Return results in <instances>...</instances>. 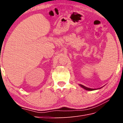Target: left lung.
<instances>
[{
    "label": "left lung",
    "mask_w": 123,
    "mask_h": 123,
    "mask_svg": "<svg viewBox=\"0 0 123 123\" xmlns=\"http://www.w3.org/2000/svg\"><path fill=\"white\" fill-rule=\"evenodd\" d=\"M81 87H82V88L86 90H88V91H92V90H98V89H101V88L103 87H101V88H97V89H92V88H88V87H85V86H84L82 85H81V84H79V85Z\"/></svg>",
    "instance_id": "1"
}]
</instances>
